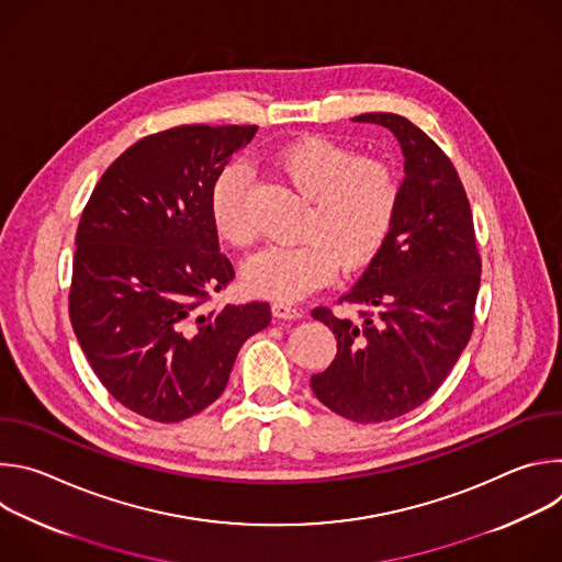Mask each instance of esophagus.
Listing matches in <instances>:
<instances>
[{"instance_id": "34e87169", "label": "esophagus", "mask_w": 562, "mask_h": 562, "mask_svg": "<svg viewBox=\"0 0 562 562\" xmlns=\"http://www.w3.org/2000/svg\"><path fill=\"white\" fill-rule=\"evenodd\" d=\"M273 315H276V317H280V319H295V317H300V315H302V311H300V308H295V306H291V304L276 302V304H273Z\"/></svg>"}]
</instances>
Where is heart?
<instances>
[{"label":"heart","instance_id":"1","mask_svg":"<svg viewBox=\"0 0 562 562\" xmlns=\"http://www.w3.org/2000/svg\"><path fill=\"white\" fill-rule=\"evenodd\" d=\"M273 169L308 200L297 245H269L245 265L247 286L265 297L295 302L325 286L338 269L364 267L386 243L400 200L395 171L378 157H356L327 137H302L273 157ZM243 167H226L211 187L213 224L233 247H249L256 224Z\"/></svg>","mask_w":562,"mask_h":562}]
</instances>
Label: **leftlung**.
Wrapping results in <instances>:
<instances>
[{"label": "left lung", "mask_w": 562, "mask_h": 562, "mask_svg": "<svg viewBox=\"0 0 562 562\" xmlns=\"http://www.w3.org/2000/svg\"><path fill=\"white\" fill-rule=\"evenodd\" d=\"M400 142L405 180L386 243L340 302L358 317L317 306L338 353L311 375L315 397L353 423H384L420 407L445 382L473 331L480 286L471 206L442 148L407 117L364 113Z\"/></svg>", "instance_id": "8db88e82"}]
</instances>
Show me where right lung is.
Wrapping results in <instances>:
<instances>
[{
  "instance_id": "right-lung-1",
  "label": "right lung",
  "mask_w": 562,
  "mask_h": 562,
  "mask_svg": "<svg viewBox=\"0 0 562 562\" xmlns=\"http://www.w3.org/2000/svg\"><path fill=\"white\" fill-rule=\"evenodd\" d=\"M256 131L189 124L142 137L79 220L72 331L106 391L148 420L180 423L215 403L239 347L271 323L267 302L211 306L235 278L211 187Z\"/></svg>"
}]
</instances>
